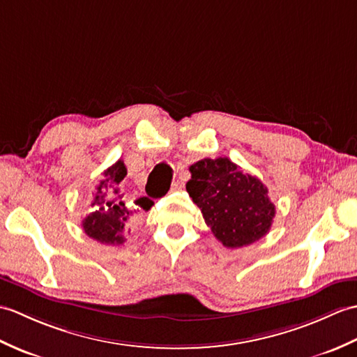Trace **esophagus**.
I'll return each instance as SVG.
<instances>
[{
    "mask_svg": "<svg viewBox=\"0 0 357 357\" xmlns=\"http://www.w3.org/2000/svg\"><path fill=\"white\" fill-rule=\"evenodd\" d=\"M183 186H185V178H183V177H178V178L172 183L171 191H180V189L183 188Z\"/></svg>",
    "mask_w": 357,
    "mask_h": 357,
    "instance_id": "esophagus-1",
    "label": "esophagus"
}]
</instances>
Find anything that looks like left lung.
<instances>
[{
    "label": "left lung",
    "instance_id": "8db88e82",
    "mask_svg": "<svg viewBox=\"0 0 357 357\" xmlns=\"http://www.w3.org/2000/svg\"><path fill=\"white\" fill-rule=\"evenodd\" d=\"M189 171L186 191L226 248H244L271 231L275 204L259 178L244 174L227 157L203 158Z\"/></svg>",
    "mask_w": 357,
    "mask_h": 357
}]
</instances>
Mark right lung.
I'll use <instances>...</instances> for the list:
<instances>
[{"mask_svg": "<svg viewBox=\"0 0 357 357\" xmlns=\"http://www.w3.org/2000/svg\"><path fill=\"white\" fill-rule=\"evenodd\" d=\"M125 176L126 168L123 160H117L113 166L104 171V178L100 180L99 186L96 188L93 202V204H98L99 209L91 212L82 221L84 232L100 244H122L125 241L123 231L126 221L137 212L132 206H128V202L123 197L125 194H121V189H119V185ZM137 203H140L144 209H149L153 204V202L146 197H142Z\"/></svg>", "mask_w": 357, "mask_h": 357, "instance_id": "obj_1", "label": "right lung"}]
</instances>
